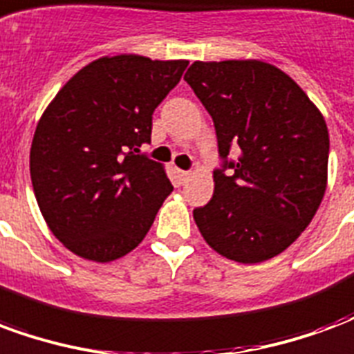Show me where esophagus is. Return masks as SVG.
Returning a JSON list of instances; mask_svg holds the SVG:
<instances>
[{
    "label": "esophagus",
    "instance_id": "obj_1",
    "mask_svg": "<svg viewBox=\"0 0 354 354\" xmlns=\"http://www.w3.org/2000/svg\"><path fill=\"white\" fill-rule=\"evenodd\" d=\"M178 178H180L182 182H185V180L189 178V170H178Z\"/></svg>",
    "mask_w": 354,
    "mask_h": 354
}]
</instances>
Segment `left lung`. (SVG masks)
I'll list each match as a JSON object with an SVG mask.
<instances>
[{
    "label": "left lung",
    "instance_id": "1",
    "mask_svg": "<svg viewBox=\"0 0 354 354\" xmlns=\"http://www.w3.org/2000/svg\"><path fill=\"white\" fill-rule=\"evenodd\" d=\"M184 80L214 121L223 161L212 199L193 210L201 235L227 260H271L301 235L324 197L326 121L296 81L261 60H197ZM231 147L237 162L227 159Z\"/></svg>",
    "mask_w": 354,
    "mask_h": 354
}]
</instances>
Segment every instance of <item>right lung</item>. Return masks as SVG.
<instances>
[{
	"label": "right lung",
	"mask_w": 354,
	"mask_h": 354,
	"mask_svg": "<svg viewBox=\"0 0 354 354\" xmlns=\"http://www.w3.org/2000/svg\"><path fill=\"white\" fill-rule=\"evenodd\" d=\"M187 60L117 55L58 91L35 127L30 176L53 235L85 260L113 261L144 241L172 192L161 162L140 151L151 115Z\"/></svg>",
	"instance_id": "add662e5"
}]
</instances>
